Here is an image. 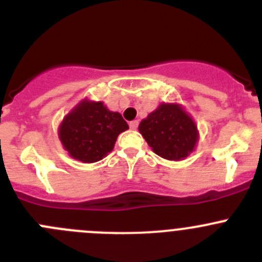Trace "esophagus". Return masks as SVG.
I'll return each instance as SVG.
<instances>
[{"label": "esophagus", "instance_id": "34e87169", "mask_svg": "<svg viewBox=\"0 0 262 262\" xmlns=\"http://www.w3.org/2000/svg\"><path fill=\"white\" fill-rule=\"evenodd\" d=\"M138 124H139L138 120H133V121H130V123H129V126H130V129L136 130V129L138 128Z\"/></svg>", "mask_w": 262, "mask_h": 262}]
</instances>
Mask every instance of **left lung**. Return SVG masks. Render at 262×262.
Instances as JSON below:
<instances>
[{"instance_id": "1", "label": "left lung", "mask_w": 262, "mask_h": 262, "mask_svg": "<svg viewBox=\"0 0 262 262\" xmlns=\"http://www.w3.org/2000/svg\"><path fill=\"white\" fill-rule=\"evenodd\" d=\"M138 129L153 152L170 161L186 158L199 141L196 124L179 104L162 102Z\"/></svg>"}]
</instances>
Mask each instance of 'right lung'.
I'll return each mask as SVG.
<instances>
[{
	"mask_svg": "<svg viewBox=\"0 0 262 262\" xmlns=\"http://www.w3.org/2000/svg\"><path fill=\"white\" fill-rule=\"evenodd\" d=\"M129 129L123 116L104 102L84 99L63 119L58 136L71 157L94 163L106 157L120 133Z\"/></svg>",
	"mask_w": 262,
	"mask_h": 262,
	"instance_id": "1",
	"label": "right lung"
}]
</instances>
